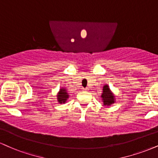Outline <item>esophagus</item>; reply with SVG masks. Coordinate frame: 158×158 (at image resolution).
I'll use <instances>...</instances> for the list:
<instances>
[{"instance_id": "34e87169", "label": "esophagus", "mask_w": 158, "mask_h": 158, "mask_svg": "<svg viewBox=\"0 0 158 158\" xmlns=\"http://www.w3.org/2000/svg\"><path fill=\"white\" fill-rule=\"evenodd\" d=\"M83 90L87 91V87H86V88H83Z\"/></svg>"}]
</instances>
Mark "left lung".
<instances>
[{
    "mask_svg": "<svg viewBox=\"0 0 158 158\" xmlns=\"http://www.w3.org/2000/svg\"><path fill=\"white\" fill-rule=\"evenodd\" d=\"M102 98L104 105L110 106L115 102V96L110 91L108 85H104L103 87V93L102 94Z\"/></svg>",
    "mask_w": 158,
    "mask_h": 158,
    "instance_id": "obj_1",
    "label": "left lung"
}]
</instances>
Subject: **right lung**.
<instances>
[{
    "label": "right lung",
    "mask_w": 158,
    "mask_h": 158,
    "mask_svg": "<svg viewBox=\"0 0 158 158\" xmlns=\"http://www.w3.org/2000/svg\"><path fill=\"white\" fill-rule=\"evenodd\" d=\"M68 93L66 92V90L64 88H62L60 90V92L58 93L57 95V100L59 102V103L62 104V103H65L66 101L68 98Z\"/></svg>",
    "instance_id": "1"
}]
</instances>
